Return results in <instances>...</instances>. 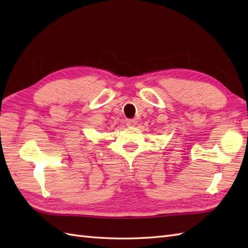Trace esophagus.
Instances as JSON below:
<instances>
[{
	"mask_svg": "<svg viewBox=\"0 0 248 248\" xmlns=\"http://www.w3.org/2000/svg\"><path fill=\"white\" fill-rule=\"evenodd\" d=\"M136 124V120L134 119H127V125L128 127H133V125H135Z\"/></svg>",
	"mask_w": 248,
	"mask_h": 248,
	"instance_id": "34e87169",
	"label": "esophagus"
}]
</instances>
